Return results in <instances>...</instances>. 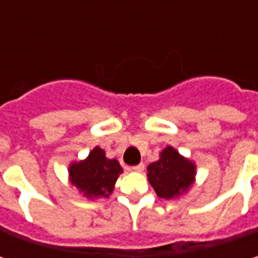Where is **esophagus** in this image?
I'll return each mask as SVG.
<instances>
[{"label": "esophagus", "instance_id": "1", "mask_svg": "<svg viewBox=\"0 0 258 258\" xmlns=\"http://www.w3.org/2000/svg\"><path fill=\"white\" fill-rule=\"evenodd\" d=\"M131 169H132V171H135V172H144L145 165L144 164H139V165H136V166H132Z\"/></svg>", "mask_w": 258, "mask_h": 258}]
</instances>
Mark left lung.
<instances>
[{"label": "left lung", "mask_w": 258, "mask_h": 258, "mask_svg": "<svg viewBox=\"0 0 258 258\" xmlns=\"http://www.w3.org/2000/svg\"><path fill=\"white\" fill-rule=\"evenodd\" d=\"M195 175V162L168 145L159 154V159L148 165L146 176L159 198L175 200L192 188Z\"/></svg>", "instance_id": "1"}]
</instances>
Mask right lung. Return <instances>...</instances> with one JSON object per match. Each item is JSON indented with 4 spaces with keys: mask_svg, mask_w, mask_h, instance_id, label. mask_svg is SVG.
<instances>
[{
    "mask_svg": "<svg viewBox=\"0 0 258 258\" xmlns=\"http://www.w3.org/2000/svg\"><path fill=\"white\" fill-rule=\"evenodd\" d=\"M122 172L117 159H109L102 148L94 146L86 159L69 165V181L87 200L109 198Z\"/></svg>",
    "mask_w": 258,
    "mask_h": 258,
    "instance_id": "add662e5",
    "label": "right lung"
}]
</instances>
